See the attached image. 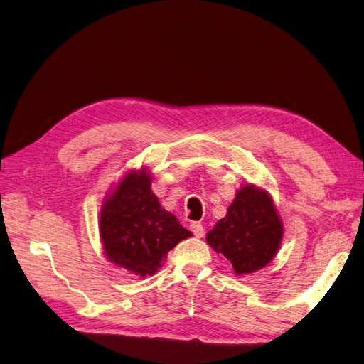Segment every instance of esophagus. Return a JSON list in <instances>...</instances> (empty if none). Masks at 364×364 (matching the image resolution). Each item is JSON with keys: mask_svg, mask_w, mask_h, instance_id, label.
Masks as SVG:
<instances>
[{"mask_svg": "<svg viewBox=\"0 0 364 364\" xmlns=\"http://www.w3.org/2000/svg\"><path fill=\"white\" fill-rule=\"evenodd\" d=\"M190 229H191V232L194 234V237H197V238H203V235H205V229H203V226H202L200 223L193 222V223L190 225Z\"/></svg>", "mask_w": 364, "mask_h": 364, "instance_id": "34e87169", "label": "esophagus"}]
</instances>
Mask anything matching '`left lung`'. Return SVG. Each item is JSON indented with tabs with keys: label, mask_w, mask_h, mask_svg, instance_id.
Wrapping results in <instances>:
<instances>
[{
	"label": "left lung",
	"mask_w": 364,
	"mask_h": 364,
	"mask_svg": "<svg viewBox=\"0 0 364 364\" xmlns=\"http://www.w3.org/2000/svg\"><path fill=\"white\" fill-rule=\"evenodd\" d=\"M284 225L270 193L255 183L240 186L226 215L206 234V243L229 261L237 277L255 273L278 255Z\"/></svg>",
	"instance_id": "left-lung-1"
}]
</instances>
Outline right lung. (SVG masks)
Returning a JSON list of instances; mask_svg holds the SVG:
<instances>
[{
	"label": "right lung",
	"mask_w": 364,
	"mask_h": 364,
	"mask_svg": "<svg viewBox=\"0 0 364 364\" xmlns=\"http://www.w3.org/2000/svg\"><path fill=\"white\" fill-rule=\"evenodd\" d=\"M98 232L107 261L139 278L153 277L167 253L193 237L178 217L161 206L151 191V171L144 165L127 170L107 191Z\"/></svg>",
	"instance_id": "obj_1"
}]
</instances>
